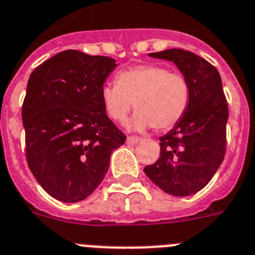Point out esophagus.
<instances>
[{"instance_id": "esophagus-1", "label": "esophagus", "mask_w": 255, "mask_h": 255, "mask_svg": "<svg viewBox=\"0 0 255 255\" xmlns=\"http://www.w3.org/2000/svg\"><path fill=\"white\" fill-rule=\"evenodd\" d=\"M140 141V137H134V136H128L127 137V143L128 145H136L137 142Z\"/></svg>"}]
</instances>
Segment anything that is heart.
I'll return each mask as SVG.
<instances>
[{
  "label": "heart",
  "mask_w": 255,
  "mask_h": 255,
  "mask_svg": "<svg viewBox=\"0 0 255 255\" xmlns=\"http://www.w3.org/2000/svg\"><path fill=\"white\" fill-rule=\"evenodd\" d=\"M101 100L106 114L123 122L134 108L130 126L156 130L173 128L185 115L190 101L189 82L182 74L172 73L156 64L138 65L117 75L115 85H105Z\"/></svg>",
  "instance_id": "heart-1"
}]
</instances>
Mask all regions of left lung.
I'll use <instances>...</instances> for the list:
<instances>
[{"mask_svg": "<svg viewBox=\"0 0 255 255\" xmlns=\"http://www.w3.org/2000/svg\"><path fill=\"white\" fill-rule=\"evenodd\" d=\"M173 61L190 86L187 110L160 140V156L143 172L167 194L187 196L208 185L226 154L229 105L216 66L181 48L149 54Z\"/></svg>", "mask_w": 255, "mask_h": 255, "instance_id": "8db88e82", "label": "left lung"}]
</instances>
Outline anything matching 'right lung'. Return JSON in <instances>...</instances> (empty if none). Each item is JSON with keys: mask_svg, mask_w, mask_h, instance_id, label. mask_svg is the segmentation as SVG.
<instances>
[{"mask_svg": "<svg viewBox=\"0 0 255 255\" xmlns=\"http://www.w3.org/2000/svg\"><path fill=\"white\" fill-rule=\"evenodd\" d=\"M117 64L66 50L43 61L26 86L21 118L25 158L47 194L64 203L90 196L126 134L106 115L101 90Z\"/></svg>", "mask_w": 255, "mask_h": 255, "instance_id": "right-lung-1", "label": "right lung"}]
</instances>
